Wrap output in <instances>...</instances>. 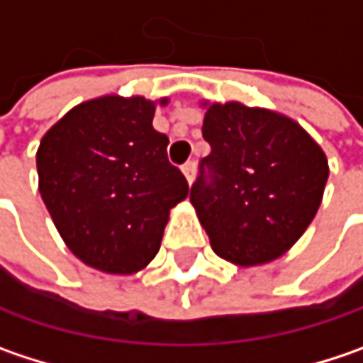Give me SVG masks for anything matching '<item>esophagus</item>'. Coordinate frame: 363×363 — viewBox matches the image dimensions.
I'll list each match as a JSON object with an SVG mask.
<instances>
[{"label": "esophagus", "mask_w": 363, "mask_h": 363, "mask_svg": "<svg viewBox=\"0 0 363 363\" xmlns=\"http://www.w3.org/2000/svg\"><path fill=\"white\" fill-rule=\"evenodd\" d=\"M182 171H184V175H186V179H188V184H192L194 182V175H196V163L194 161H188L184 167H182Z\"/></svg>", "instance_id": "1"}]
</instances>
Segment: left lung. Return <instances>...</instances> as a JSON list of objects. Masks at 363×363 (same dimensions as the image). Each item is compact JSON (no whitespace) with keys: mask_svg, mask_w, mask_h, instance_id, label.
I'll use <instances>...</instances> for the list:
<instances>
[{"mask_svg":"<svg viewBox=\"0 0 363 363\" xmlns=\"http://www.w3.org/2000/svg\"><path fill=\"white\" fill-rule=\"evenodd\" d=\"M202 107L211 155L190 190L198 220L227 262H272L316 217L328 179L326 155L283 113L238 101H204Z\"/></svg>","mask_w":363,"mask_h":363,"instance_id":"left-lung-1","label":"left lung"}]
</instances>
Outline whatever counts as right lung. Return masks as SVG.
<instances>
[{
	"instance_id": "obj_1",
	"label": "right lung",
	"mask_w": 363,
	"mask_h": 363,
	"mask_svg": "<svg viewBox=\"0 0 363 363\" xmlns=\"http://www.w3.org/2000/svg\"><path fill=\"white\" fill-rule=\"evenodd\" d=\"M155 109L144 96L105 94L69 109L40 138V198L65 246L96 271L144 269L169 211L190 194L169 163V138L152 128Z\"/></svg>"
}]
</instances>
